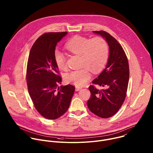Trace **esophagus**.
Here are the masks:
<instances>
[{"mask_svg": "<svg viewBox=\"0 0 153 153\" xmlns=\"http://www.w3.org/2000/svg\"><path fill=\"white\" fill-rule=\"evenodd\" d=\"M82 88H80V87H79V86H76V91H79L80 90H81Z\"/></svg>", "mask_w": 153, "mask_h": 153, "instance_id": "1", "label": "esophagus"}]
</instances>
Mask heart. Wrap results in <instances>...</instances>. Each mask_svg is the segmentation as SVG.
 <instances>
[{
    "instance_id": "b5f03b06",
    "label": "heart",
    "mask_w": 153,
    "mask_h": 153,
    "mask_svg": "<svg viewBox=\"0 0 153 153\" xmlns=\"http://www.w3.org/2000/svg\"><path fill=\"white\" fill-rule=\"evenodd\" d=\"M65 48L69 52L81 57L80 66L83 68L73 71L65 76L67 83L77 86H82L90 79L89 69L94 74L99 73L104 67L108 57L107 43L99 36L90 39L79 36H74L66 43ZM54 58L59 70H67L66 59L62 53L56 51Z\"/></svg>"
}]
</instances>
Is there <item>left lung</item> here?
Here are the masks:
<instances>
[{"label":"left lung","instance_id":"left-lung-1","mask_svg":"<svg viewBox=\"0 0 153 153\" xmlns=\"http://www.w3.org/2000/svg\"><path fill=\"white\" fill-rule=\"evenodd\" d=\"M93 32L105 38L110 56L105 70L89 86L91 96L87 105L93 113L106 119L117 113L125 101L129 77V64L125 51L114 37L105 31ZM96 85L104 88L99 90Z\"/></svg>","mask_w":153,"mask_h":153}]
</instances>
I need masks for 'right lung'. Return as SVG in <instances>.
Returning a JSON list of instances; mask_svg holds the SVG:
<instances>
[{"instance_id":"obj_1","label":"right lung","mask_w":153,"mask_h":153,"mask_svg":"<svg viewBox=\"0 0 153 153\" xmlns=\"http://www.w3.org/2000/svg\"><path fill=\"white\" fill-rule=\"evenodd\" d=\"M67 32L46 33L32 46L27 67L28 90L36 110L43 117L56 119L67 112L75 87L70 84L60 86L62 77L56 66V46Z\"/></svg>"}]
</instances>
